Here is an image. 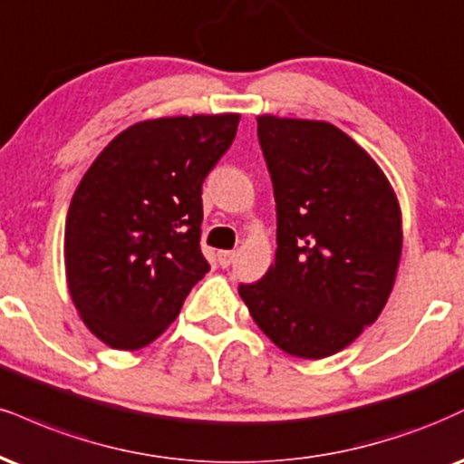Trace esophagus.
Returning a JSON list of instances; mask_svg holds the SVG:
<instances>
[{
  "label": "esophagus",
  "mask_w": 464,
  "mask_h": 464,
  "mask_svg": "<svg viewBox=\"0 0 464 464\" xmlns=\"http://www.w3.org/2000/svg\"><path fill=\"white\" fill-rule=\"evenodd\" d=\"M233 259H236V250H220V253H218V264L222 267L231 266Z\"/></svg>",
  "instance_id": "1"
}]
</instances>
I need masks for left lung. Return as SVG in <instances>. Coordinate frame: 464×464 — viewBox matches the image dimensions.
<instances>
[{
    "mask_svg": "<svg viewBox=\"0 0 464 464\" xmlns=\"http://www.w3.org/2000/svg\"><path fill=\"white\" fill-rule=\"evenodd\" d=\"M276 200V259L239 285L283 353L326 359L387 304L401 256V209L381 166L326 121L256 116Z\"/></svg>",
    "mask_w": 464,
    "mask_h": 464,
    "instance_id": "1",
    "label": "left lung"
}]
</instances>
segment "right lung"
Instances as JSON below:
<instances>
[{"label": "right lung", "mask_w": 464, "mask_h": 464, "mask_svg": "<svg viewBox=\"0 0 464 464\" xmlns=\"http://www.w3.org/2000/svg\"><path fill=\"white\" fill-rule=\"evenodd\" d=\"M237 125L233 111L136 122L82 177L64 225L66 285L82 322L110 348L155 342L209 270L200 194Z\"/></svg>", "instance_id": "1"}]
</instances>
